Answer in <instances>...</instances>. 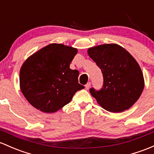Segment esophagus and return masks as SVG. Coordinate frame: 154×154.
Instances as JSON below:
<instances>
[{"instance_id": "esophagus-1", "label": "esophagus", "mask_w": 154, "mask_h": 154, "mask_svg": "<svg viewBox=\"0 0 154 154\" xmlns=\"http://www.w3.org/2000/svg\"><path fill=\"white\" fill-rule=\"evenodd\" d=\"M90 86H91V83L90 82H88V83L85 85V88L87 89V90H89V89L90 88Z\"/></svg>"}]
</instances>
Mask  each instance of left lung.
<instances>
[{"label":"left lung","mask_w":154,"mask_h":154,"mask_svg":"<svg viewBox=\"0 0 154 154\" xmlns=\"http://www.w3.org/2000/svg\"><path fill=\"white\" fill-rule=\"evenodd\" d=\"M88 54L103 77L100 90L90 89L97 103L111 112H121L131 107L144 89L143 72L137 61L116 44L90 48Z\"/></svg>","instance_id":"left-lung-1"}]
</instances>
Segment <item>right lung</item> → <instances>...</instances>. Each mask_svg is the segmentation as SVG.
<instances>
[{
	"instance_id": "add662e5",
	"label": "right lung",
	"mask_w": 154,
	"mask_h": 154,
	"mask_svg": "<svg viewBox=\"0 0 154 154\" xmlns=\"http://www.w3.org/2000/svg\"><path fill=\"white\" fill-rule=\"evenodd\" d=\"M77 51L62 44H50L24 62L20 72V85L33 106L46 113L55 112L84 88L79 83V71L70 68Z\"/></svg>"
}]
</instances>
